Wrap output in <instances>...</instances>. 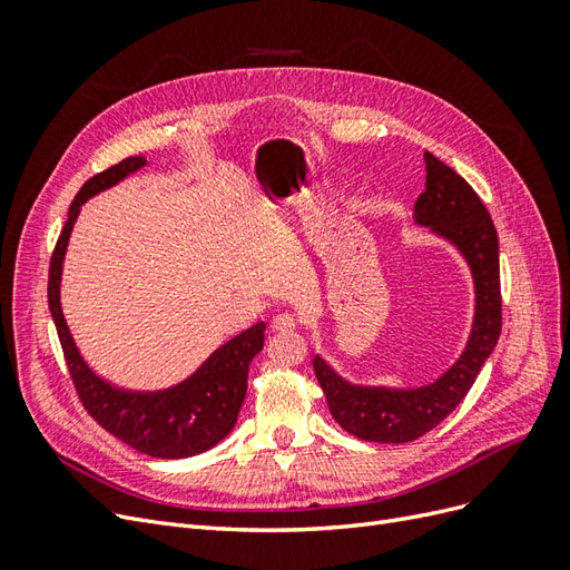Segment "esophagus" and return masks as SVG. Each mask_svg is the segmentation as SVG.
<instances>
[{
  "mask_svg": "<svg viewBox=\"0 0 570 570\" xmlns=\"http://www.w3.org/2000/svg\"><path fill=\"white\" fill-rule=\"evenodd\" d=\"M295 327H297V321H295V316H289V314H278V316H273V321H271L273 333H292Z\"/></svg>",
  "mask_w": 570,
  "mask_h": 570,
  "instance_id": "obj_1",
  "label": "esophagus"
}]
</instances>
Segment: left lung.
I'll list each match as a JSON object with an SVG mask.
<instances>
[{
	"mask_svg": "<svg viewBox=\"0 0 570 570\" xmlns=\"http://www.w3.org/2000/svg\"><path fill=\"white\" fill-rule=\"evenodd\" d=\"M423 159L425 193L413 204V223L446 239L469 264L475 289L473 325L461 356L433 383L421 387L354 385L323 356H314V371L333 419L366 442L402 444L440 425L469 394L502 333L499 239L490 212L454 168L430 151Z\"/></svg>",
	"mask_w": 570,
	"mask_h": 570,
	"instance_id": "8db88e82",
	"label": "left lung"
}]
</instances>
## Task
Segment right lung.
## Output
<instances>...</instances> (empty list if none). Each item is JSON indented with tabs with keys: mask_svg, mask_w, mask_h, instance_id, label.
I'll return each mask as SVG.
<instances>
[{
	"mask_svg": "<svg viewBox=\"0 0 570 570\" xmlns=\"http://www.w3.org/2000/svg\"><path fill=\"white\" fill-rule=\"evenodd\" d=\"M145 166V157H130L107 168L105 174H97L80 187L71 209H68V220L59 235L55 254H51L47 299L68 371H71L80 402L90 416L137 452L154 459H185L212 450L235 428L239 406H243L247 394L249 364L264 350L266 323H256L245 333L220 344L193 375L178 385L142 392L111 385L97 375L76 347V340L68 331L61 312L63 258L80 206Z\"/></svg>",
	"mask_w": 570,
	"mask_h": 570,
	"instance_id": "add662e5",
	"label": "right lung"
}]
</instances>
